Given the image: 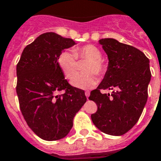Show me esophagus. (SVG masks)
I'll use <instances>...</instances> for the list:
<instances>
[{"label": "esophagus", "mask_w": 161, "mask_h": 161, "mask_svg": "<svg viewBox=\"0 0 161 161\" xmlns=\"http://www.w3.org/2000/svg\"><path fill=\"white\" fill-rule=\"evenodd\" d=\"M89 94H90V93H89V91H86V92H85V95H86V97H87V98H88V97H89Z\"/></svg>", "instance_id": "34e87169"}]
</instances>
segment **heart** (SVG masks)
<instances>
[{
    "label": "heart",
    "mask_w": 161,
    "mask_h": 161,
    "mask_svg": "<svg viewBox=\"0 0 161 161\" xmlns=\"http://www.w3.org/2000/svg\"><path fill=\"white\" fill-rule=\"evenodd\" d=\"M77 58L88 60L84 67L85 73L76 74L71 81L75 88L87 89L93 88L98 82L96 74L103 75L106 71V65L102 58V53L93 45H85L71 51L62 52L58 57V65L67 78H71L77 70Z\"/></svg>",
    "instance_id": "obj_1"
}]
</instances>
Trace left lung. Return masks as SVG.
I'll return each mask as SVG.
<instances>
[{
    "instance_id": "obj_1",
    "label": "left lung",
    "mask_w": 161,
    "mask_h": 161,
    "mask_svg": "<svg viewBox=\"0 0 161 161\" xmlns=\"http://www.w3.org/2000/svg\"><path fill=\"white\" fill-rule=\"evenodd\" d=\"M98 43L108 55V65L104 78L88 98L98 106L91 119L103 133L119 136L135 126L147 102L150 60L139 49L115 39H100ZM114 88L116 91L111 96L100 92Z\"/></svg>"
}]
</instances>
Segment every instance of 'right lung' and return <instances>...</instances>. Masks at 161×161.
<instances>
[{"label": "right lung", "mask_w": 161, "mask_h": 161, "mask_svg": "<svg viewBox=\"0 0 161 161\" xmlns=\"http://www.w3.org/2000/svg\"><path fill=\"white\" fill-rule=\"evenodd\" d=\"M55 32L37 36L16 65V93L26 124L38 137L53 141L68 135L73 118L86 103L84 91L71 86L58 65V55L75 45ZM65 90L63 95H57Z\"/></svg>", "instance_id": "1"}]
</instances>
